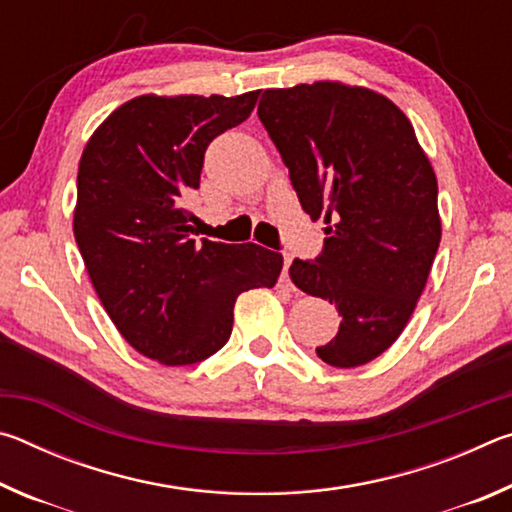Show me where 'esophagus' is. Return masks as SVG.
Instances as JSON below:
<instances>
[{
  "instance_id": "34e87169",
  "label": "esophagus",
  "mask_w": 512,
  "mask_h": 512,
  "mask_svg": "<svg viewBox=\"0 0 512 512\" xmlns=\"http://www.w3.org/2000/svg\"><path fill=\"white\" fill-rule=\"evenodd\" d=\"M293 262V255L291 253H284V273H282V287L284 289H291L293 291V284L289 280V266Z\"/></svg>"
}]
</instances>
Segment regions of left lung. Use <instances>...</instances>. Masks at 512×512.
<instances>
[{"label": "left lung", "mask_w": 512, "mask_h": 512, "mask_svg": "<svg viewBox=\"0 0 512 512\" xmlns=\"http://www.w3.org/2000/svg\"><path fill=\"white\" fill-rule=\"evenodd\" d=\"M311 219H325L316 259L289 275L339 309L341 327L316 348L357 368L402 334L440 244L438 183L404 112L384 94L318 81L266 90L257 108Z\"/></svg>", "instance_id": "8db88e82"}]
</instances>
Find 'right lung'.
Returning a JSON list of instances; mask_svg holds the SVG:
<instances>
[{
	"label": "right lung",
	"instance_id": "add662e5",
	"mask_svg": "<svg viewBox=\"0 0 512 512\" xmlns=\"http://www.w3.org/2000/svg\"><path fill=\"white\" fill-rule=\"evenodd\" d=\"M259 97H155L119 106L85 144L74 237L101 305L133 348L189 366L230 339L235 302L271 289L282 255L257 244L189 237L185 203L201 185L205 149L239 126Z\"/></svg>",
	"mask_w": 512,
	"mask_h": 512
}]
</instances>
